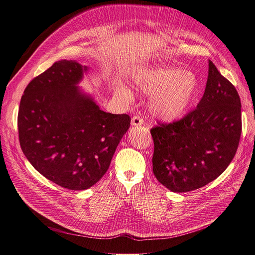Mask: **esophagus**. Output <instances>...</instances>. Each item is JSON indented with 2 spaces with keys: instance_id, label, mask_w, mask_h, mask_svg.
Segmentation results:
<instances>
[{
  "instance_id": "esophagus-1",
  "label": "esophagus",
  "mask_w": 255,
  "mask_h": 255,
  "mask_svg": "<svg viewBox=\"0 0 255 255\" xmlns=\"http://www.w3.org/2000/svg\"><path fill=\"white\" fill-rule=\"evenodd\" d=\"M132 125L134 127L142 126L143 125V119L140 117V116H134V117L132 118Z\"/></svg>"
}]
</instances>
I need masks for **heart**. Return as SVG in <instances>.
Wrapping results in <instances>:
<instances>
[{"mask_svg": "<svg viewBox=\"0 0 255 255\" xmlns=\"http://www.w3.org/2000/svg\"><path fill=\"white\" fill-rule=\"evenodd\" d=\"M133 80L143 94L151 95L149 107L153 116L166 122L182 118L200 91L197 76L175 66L142 68L135 72ZM118 90L127 97L130 96L126 87L120 86Z\"/></svg>", "mask_w": 255, "mask_h": 255, "instance_id": "1", "label": "heart"}]
</instances>
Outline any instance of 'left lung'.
Here are the masks:
<instances>
[{
    "instance_id": "left-lung-1",
    "label": "left lung",
    "mask_w": 255,
    "mask_h": 255,
    "mask_svg": "<svg viewBox=\"0 0 255 255\" xmlns=\"http://www.w3.org/2000/svg\"><path fill=\"white\" fill-rule=\"evenodd\" d=\"M241 134V99L208 60L206 87L197 109L179 121L151 128L153 173L173 192L201 188L230 165Z\"/></svg>"
}]
</instances>
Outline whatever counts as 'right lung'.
<instances>
[{"label": "right lung", "mask_w": 255, "mask_h": 255, "mask_svg": "<svg viewBox=\"0 0 255 255\" xmlns=\"http://www.w3.org/2000/svg\"><path fill=\"white\" fill-rule=\"evenodd\" d=\"M88 67L59 60L29 82L21 98V149L36 170L59 186L88 189L105 174L129 128L127 114L100 110L78 86Z\"/></svg>", "instance_id": "1"}]
</instances>
